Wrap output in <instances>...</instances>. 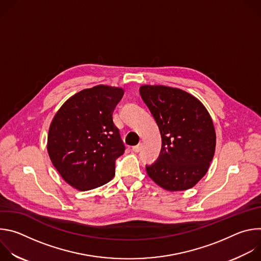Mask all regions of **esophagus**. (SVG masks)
I'll list each match as a JSON object with an SVG mask.
<instances>
[{"label": "esophagus", "instance_id": "esophagus-1", "mask_svg": "<svg viewBox=\"0 0 261 261\" xmlns=\"http://www.w3.org/2000/svg\"><path fill=\"white\" fill-rule=\"evenodd\" d=\"M132 150H133V152H135V153H138V152L141 150V144L139 143V144H137V145L133 146V147H132Z\"/></svg>", "mask_w": 261, "mask_h": 261}]
</instances>
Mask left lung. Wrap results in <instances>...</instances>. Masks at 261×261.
<instances>
[{"label":"left lung","instance_id":"1","mask_svg":"<svg viewBox=\"0 0 261 261\" xmlns=\"http://www.w3.org/2000/svg\"><path fill=\"white\" fill-rule=\"evenodd\" d=\"M139 94L154 117L162 138L156 163L146 173L167 191H185L205 175L216 148V132L205 106L177 88L144 85Z\"/></svg>","mask_w":261,"mask_h":261}]
</instances>
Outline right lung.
Returning a JSON list of instances; mask_svg holds the SVG:
<instances>
[{"label":"right lung","instance_id":"right-lung-1","mask_svg":"<svg viewBox=\"0 0 261 261\" xmlns=\"http://www.w3.org/2000/svg\"><path fill=\"white\" fill-rule=\"evenodd\" d=\"M124 89L98 85L71 96L55 115L47 135L49 158L63 179L80 191L108 182L125 152L113 114Z\"/></svg>","mask_w":261,"mask_h":261}]
</instances>
